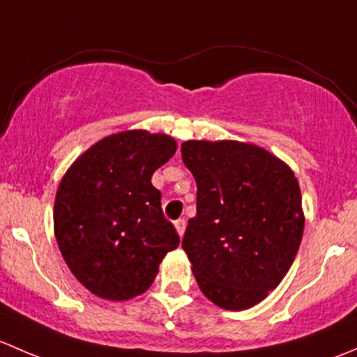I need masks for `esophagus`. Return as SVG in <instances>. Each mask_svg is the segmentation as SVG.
Returning <instances> with one entry per match:
<instances>
[{
	"label": "esophagus",
	"instance_id": "1",
	"mask_svg": "<svg viewBox=\"0 0 357 357\" xmlns=\"http://www.w3.org/2000/svg\"><path fill=\"white\" fill-rule=\"evenodd\" d=\"M185 227H187V222L183 218H178L177 222H175V229H177L180 237H182L183 232H185Z\"/></svg>",
	"mask_w": 357,
	"mask_h": 357
}]
</instances>
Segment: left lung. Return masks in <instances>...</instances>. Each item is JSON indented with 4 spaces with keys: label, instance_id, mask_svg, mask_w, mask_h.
Listing matches in <instances>:
<instances>
[{
    "label": "left lung",
    "instance_id": "left-lung-1",
    "mask_svg": "<svg viewBox=\"0 0 357 357\" xmlns=\"http://www.w3.org/2000/svg\"><path fill=\"white\" fill-rule=\"evenodd\" d=\"M182 161L197 185L182 238L197 285L223 310H248L277 289L297 255V178L266 149L237 141H187Z\"/></svg>",
    "mask_w": 357,
    "mask_h": 357
}]
</instances>
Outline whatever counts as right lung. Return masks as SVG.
I'll list each match as a JSON object with an SVG mask.
<instances>
[{
    "label": "right lung",
    "mask_w": 357,
    "mask_h": 357,
    "mask_svg": "<svg viewBox=\"0 0 357 357\" xmlns=\"http://www.w3.org/2000/svg\"><path fill=\"white\" fill-rule=\"evenodd\" d=\"M175 151L170 135L120 132L87 149L61 178L54 199L58 248L77 280L102 299L146 292L178 245L151 183Z\"/></svg>",
    "instance_id": "obj_1"
}]
</instances>
